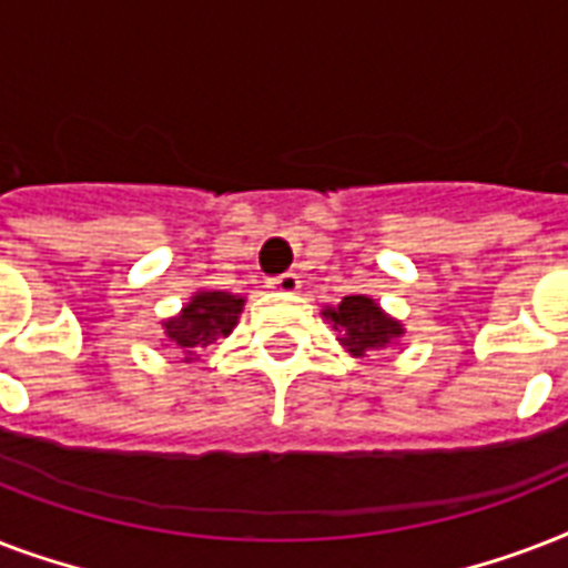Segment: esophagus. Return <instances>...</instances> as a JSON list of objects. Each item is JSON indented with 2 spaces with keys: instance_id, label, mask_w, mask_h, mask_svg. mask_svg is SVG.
<instances>
[{
  "instance_id": "34e87169",
  "label": "esophagus",
  "mask_w": 568,
  "mask_h": 568,
  "mask_svg": "<svg viewBox=\"0 0 568 568\" xmlns=\"http://www.w3.org/2000/svg\"><path fill=\"white\" fill-rule=\"evenodd\" d=\"M267 285H271V288H276V292L294 294L297 288H301V276L288 271V274H280V276H274V280H267Z\"/></svg>"
}]
</instances>
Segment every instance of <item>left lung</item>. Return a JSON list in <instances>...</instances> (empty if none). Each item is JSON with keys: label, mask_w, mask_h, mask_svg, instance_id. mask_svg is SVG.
Returning a JSON list of instances; mask_svg holds the SVG:
<instances>
[{"label": "left lung", "mask_w": 568, "mask_h": 568, "mask_svg": "<svg viewBox=\"0 0 568 568\" xmlns=\"http://www.w3.org/2000/svg\"><path fill=\"white\" fill-rule=\"evenodd\" d=\"M324 318L333 324L338 333V342L351 356H365L368 351H383L392 347L404 336V324L379 310L365 294H351L342 297L336 310H324Z\"/></svg>", "instance_id": "1"}]
</instances>
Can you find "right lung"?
<instances>
[{
  "mask_svg": "<svg viewBox=\"0 0 568 568\" xmlns=\"http://www.w3.org/2000/svg\"><path fill=\"white\" fill-rule=\"evenodd\" d=\"M244 310V297L230 292H196L180 315H173L162 324L164 336L173 347L185 354V363H194L196 347H205L226 338L239 324Z\"/></svg>",
  "mask_w": 568,
  "mask_h": 568,
  "instance_id": "obj_1",
  "label": "right lung"
}]
</instances>
